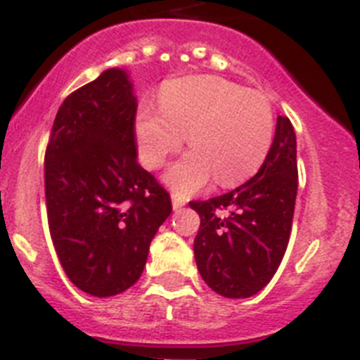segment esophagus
<instances>
[{"label": "esophagus", "instance_id": "1", "mask_svg": "<svg viewBox=\"0 0 360 360\" xmlns=\"http://www.w3.org/2000/svg\"><path fill=\"white\" fill-rule=\"evenodd\" d=\"M184 204H186V200L184 199H181V197H177V195H172V206H174V210H181L184 206Z\"/></svg>", "mask_w": 360, "mask_h": 360}]
</instances>
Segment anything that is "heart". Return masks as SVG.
Masks as SVG:
<instances>
[{"label":"heart","instance_id":"b5f03b06","mask_svg":"<svg viewBox=\"0 0 360 360\" xmlns=\"http://www.w3.org/2000/svg\"><path fill=\"white\" fill-rule=\"evenodd\" d=\"M186 152L163 179L181 197L199 192L215 177L235 186L257 172L274 136L267 96L219 77H190L167 84L160 108L143 103L136 116V140L148 168H158L181 148Z\"/></svg>","mask_w":360,"mask_h":360}]
</instances>
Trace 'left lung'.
I'll use <instances>...</instances> for the list:
<instances>
[{"mask_svg": "<svg viewBox=\"0 0 360 360\" xmlns=\"http://www.w3.org/2000/svg\"><path fill=\"white\" fill-rule=\"evenodd\" d=\"M296 193V132L287 116H278L257 176L224 195L190 202L200 217L193 255L210 289L251 297L271 281L289 244Z\"/></svg>", "mask_w": 360, "mask_h": 360, "instance_id": "8db88e82", "label": "left lung"}]
</instances>
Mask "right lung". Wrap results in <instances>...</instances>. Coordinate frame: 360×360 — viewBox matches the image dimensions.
<instances>
[{
  "mask_svg": "<svg viewBox=\"0 0 360 360\" xmlns=\"http://www.w3.org/2000/svg\"><path fill=\"white\" fill-rule=\"evenodd\" d=\"M136 108L127 71L105 70L64 100L44 156L53 248L71 283L96 297L138 281L172 213L167 190L138 165Z\"/></svg>",
  "mask_w": 360,
  "mask_h": 360,
  "instance_id": "add662e5",
  "label": "right lung"
}]
</instances>
